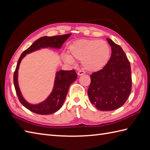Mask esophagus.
Returning <instances> with one entry per match:
<instances>
[{"mask_svg": "<svg viewBox=\"0 0 150 150\" xmlns=\"http://www.w3.org/2000/svg\"><path fill=\"white\" fill-rule=\"evenodd\" d=\"M78 75L79 76H81V75H82L83 74H85V71H82V70H80L78 71Z\"/></svg>", "mask_w": 150, "mask_h": 150, "instance_id": "1", "label": "esophagus"}]
</instances>
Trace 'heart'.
<instances>
[{
    "label": "heart",
    "mask_w": 150,
    "mask_h": 150,
    "mask_svg": "<svg viewBox=\"0 0 150 150\" xmlns=\"http://www.w3.org/2000/svg\"><path fill=\"white\" fill-rule=\"evenodd\" d=\"M68 50L71 56L81 60L82 67L89 71L102 69L110 57V46L103 40H79L69 45ZM71 57L67 54L63 55L64 60L68 63L74 62Z\"/></svg>",
    "instance_id": "1"
}]
</instances>
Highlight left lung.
I'll return each instance as SVG.
<instances>
[{"label": "left lung", "mask_w": 150, "mask_h": 150, "mask_svg": "<svg viewBox=\"0 0 150 150\" xmlns=\"http://www.w3.org/2000/svg\"><path fill=\"white\" fill-rule=\"evenodd\" d=\"M111 57L103 69L90 75L88 93L91 102L100 110L118 109L126 102L132 89L131 67L120 45L107 38Z\"/></svg>", "instance_id": "obj_1"}]
</instances>
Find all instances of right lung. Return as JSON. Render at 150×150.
I'll return each instance as SVG.
<instances>
[{
  "mask_svg": "<svg viewBox=\"0 0 150 150\" xmlns=\"http://www.w3.org/2000/svg\"><path fill=\"white\" fill-rule=\"evenodd\" d=\"M70 36L71 34H68L62 36L41 37L34 41L33 45H31L27 50L23 51V53L21 54L15 73H14L13 82L16 95L18 96L20 103L31 112L41 115H47L57 112L63 105L68 91L69 87L77 78V74H76V71L74 69L67 71L60 70L57 71L55 75L54 88L49 96L44 102L36 104V105H33L26 102V100L23 98L18 86V70L21 61L25 56L26 54L41 49V48L51 47L60 48L62 44Z\"/></svg>",
  "mask_w": 150,
  "mask_h": 150,
  "instance_id": "obj_1",
  "label": "right lung"
}]
</instances>
